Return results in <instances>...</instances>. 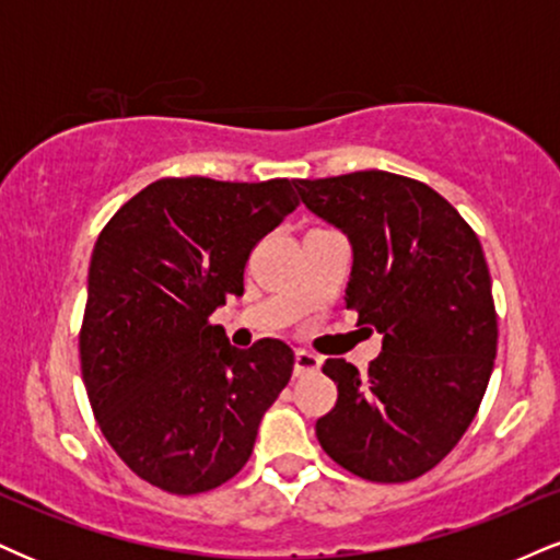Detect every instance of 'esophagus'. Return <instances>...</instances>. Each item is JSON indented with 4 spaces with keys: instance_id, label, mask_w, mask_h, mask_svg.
<instances>
[{
    "instance_id": "esophagus-1",
    "label": "esophagus",
    "mask_w": 560,
    "mask_h": 560,
    "mask_svg": "<svg viewBox=\"0 0 560 560\" xmlns=\"http://www.w3.org/2000/svg\"><path fill=\"white\" fill-rule=\"evenodd\" d=\"M320 368V357L307 352V349H298L294 352V375H305V373H318Z\"/></svg>"
}]
</instances>
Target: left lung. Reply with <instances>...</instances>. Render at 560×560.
Wrapping results in <instances>:
<instances>
[{
    "label": "left lung",
    "instance_id": "8db88e82",
    "mask_svg": "<svg viewBox=\"0 0 560 560\" xmlns=\"http://www.w3.org/2000/svg\"><path fill=\"white\" fill-rule=\"evenodd\" d=\"M310 213L347 234V307L383 336L368 373L326 360L339 399L323 451L370 482H407L459 443L493 373L498 320L480 240L422 182L390 172L294 179Z\"/></svg>",
    "mask_w": 560,
    "mask_h": 560
}]
</instances>
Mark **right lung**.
Returning <instances> with one entry per match:
<instances>
[{
  "label": "right lung",
  "instance_id": "right-lung-1",
  "mask_svg": "<svg viewBox=\"0 0 560 560\" xmlns=\"http://www.w3.org/2000/svg\"><path fill=\"white\" fill-rule=\"evenodd\" d=\"M292 182L170 177L98 234L80 368L119 459L166 493L219 488L250 459L266 409L292 378L279 339L229 345L211 313L245 292L253 247L294 211Z\"/></svg>",
  "mask_w": 560,
  "mask_h": 560
}]
</instances>
